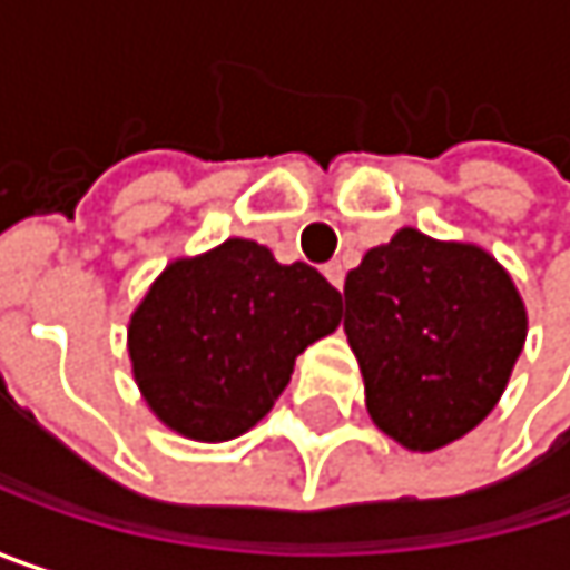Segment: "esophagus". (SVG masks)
<instances>
[{
  "label": "esophagus",
  "instance_id": "obj_1",
  "mask_svg": "<svg viewBox=\"0 0 570 570\" xmlns=\"http://www.w3.org/2000/svg\"><path fill=\"white\" fill-rule=\"evenodd\" d=\"M323 274H326V281L336 286V289H343V281H346V267L343 264H326Z\"/></svg>",
  "mask_w": 570,
  "mask_h": 570
}]
</instances>
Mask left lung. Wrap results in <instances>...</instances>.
<instances>
[{
  "instance_id": "8db88e82",
  "label": "left lung",
  "mask_w": 570,
  "mask_h": 570,
  "mask_svg": "<svg viewBox=\"0 0 570 570\" xmlns=\"http://www.w3.org/2000/svg\"><path fill=\"white\" fill-rule=\"evenodd\" d=\"M343 293L366 412L402 449L435 452L499 405L528 309L485 247L402 227L366 250Z\"/></svg>"
}]
</instances>
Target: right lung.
Segmentation results:
<instances>
[{
  "instance_id": "obj_1",
  "label": "right lung",
  "mask_w": 570,
  "mask_h": 570,
  "mask_svg": "<svg viewBox=\"0 0 570 570\" xmlns=\"http://www.w3.org/2000/svg\"><path fill=\"white\" fill-rule=\"evenodd\" d=\"M343 320V296L306 264L247 237L171 261L128 320L131 373L184 439L230 442L281 399L296 356Z\"/></svg>"
}]
</instances>
